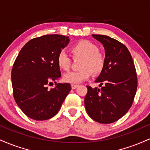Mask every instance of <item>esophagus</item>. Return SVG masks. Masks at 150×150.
Wrapping results in <instances>:
<instances>
[{
	"label": "esophagus",
	"mask_w": 150,
	"mask_h": 150,
	"mask_svg": "<svg viewBox=\"0 0 150 150\" xmlns=\"http://www.w3.org/2000/svg\"><path fill=\"white\" fill-rule=\"evenodd\" d=\"M78 85H75V84H72L71 85V87H72V89H76L77 87H78Z\"/></svg>",
	"instance_id": "34e87169"
}]
</instances>
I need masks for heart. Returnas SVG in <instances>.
<instances>
[{
  "mask_svg": "<svg viewBox=\"0 0 150 150\" xmlns=\"http://www.w3.org/2000/svg\"><path fill=\"white\" fill-rule=\"evenodd\" d=\"M74 59L81 58L79 63L80 70L64 74L63 80L70 84L80 83L87 80L92 75H99L104 69L106 65V56L99 51L97 44L88 40H80L74 44L70 49ZM57 65L60 69L68 71L72 65V58L64 51L58 53Z\"/></svg>",
  "mask_w": 150,
  "mask_h": 150,
  "instance_id": "1",
  "label": "heart"
}]
</instances>
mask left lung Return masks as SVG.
I'll return each instance as SVG.
<instances>
[{
  "label": "left lung",
  "mask_w": 150,
  "mask_h": 150,
  "mask_svg": "<svg viewBox=\"0 0 150 150\" xmlns=\"http://www.w3.org/2000/svg\"><path fill=\"white\" fill-rule=\"evenodd\" d=\"M104 46L106 65L96 82L104 83L101 89L87 85L86 111L93 120L111 123L120 119L131 107L137 87L135 64L124 44L106 35L92 34Z\"/></svg>",
  "instance_id": "8db88e82"
}]
</instances>
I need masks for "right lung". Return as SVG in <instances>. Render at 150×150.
Masks as SVG:
<instances>
[{"label": "right lung", "mask_w": 150, "mask_h": 150, "mask_svg": "<svg viewBox=\"0 0 150 150\" xmlns=\"http://www.w3.org/2000/svg\"><path fill=\"white\" fill-rule=\"evenodd\" d=\"M69 37L48 34L31 39L20 50L11 72L13 97L27 116L36 120L52 118L70 92L69 83L48 86L61 77L56 58Z\"/></svg>", "instance_id": "add662e5"}]
</instances>
